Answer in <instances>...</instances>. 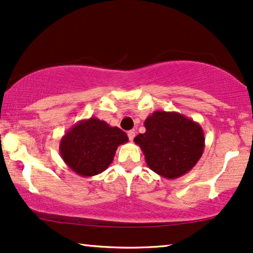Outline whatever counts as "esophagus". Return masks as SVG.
Masks as SVG:
<instances>
[{
    "mask_svg": "<svg viewBox=\"0 0 253 253\" xmlns=\"http://www.w3.org/2000/svg\"><path fill=\"white\" fill-rule=\"evenodd\" d=\"M127 137H129V139H130V140H131V141H132V140H133V139H134V137H135V132H134V131H133V130H131V131H129V132H127Z\"/></svg>",
    "mask_w": 253,
    "mask_h": 253,
    "instance_id": "esophagus-1",
    "label": "esophagus"
}]
</instances>
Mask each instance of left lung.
<instances>
[{
	"label": "left lung",
	"mask_w": 253,
	"mask_h": 253,
	"mask_svg": "<svg viewBox=\"0 0 253 253\" xmlns=\"http://www.w3.org/2000/svg\"><path fill=\"white\" fill-rule=\"evenodd\" d=\"M146 132L133 141L141 148L148 168L161 177L187 173L204 151V132L195 121L177 112L155 111L145 121Z\"/></svg>",
	"instance_id": "obj_1"
}]
</instances>
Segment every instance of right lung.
<instances>
[{
	"label": "right lung",
	"mask_w": 253,
	"mask_h": 253,
	"mask_svg": "<svg viewBox=\"0 0 253 253\" xmlns=\"http://www.w3.org/2000/svg\"><path fill=\"white\" fill-rule=\"evenodd\" d=\"M126 133L97 118L81 120L60 139L59 153L69 169L82 177L99 174L114 160L116 149L127 142Z\"/></svg>",
	"instance_id": "add662e5"
}]
</instances>
